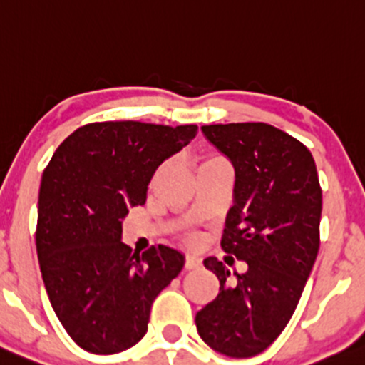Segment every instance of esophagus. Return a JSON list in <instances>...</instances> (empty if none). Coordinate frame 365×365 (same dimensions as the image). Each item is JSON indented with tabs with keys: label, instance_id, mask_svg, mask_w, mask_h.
I'll list each match as a JSON object with an SVG mask.
<instances>
[{
	"label": "esophagus",
	"instance_id": "obj_1",
	"mask_svg": "<svg viewBox=\"0 0 365 365\" xmlns=\"http://www.w3.org/2000/svg\"><path fill=\"white\" fill-rule=\"evenodd\" d=\"M200 265H202V260L199 257H195V255H187V258H185V269L187 270L199 269Z\"/></svg>",
	"mask_w": 365,
	"mask_h": 365
}]
</instances>
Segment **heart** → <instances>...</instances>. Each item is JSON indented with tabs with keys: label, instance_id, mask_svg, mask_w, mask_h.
I'll use <instances>...</instances> for the list:
<instances>
[{
	"label": "heart",
	"instance_id": "obj_1",
	"mask_svg": "<svg viewBox=\"0 0 365 365\" xmlns=\"http://www.w3.org/2000/svg\"><path fill=\"white\" fill-rule=\"evenodd\" d=\"M209 166H230V165H227V161H226L222 156H219V155H209V156L204 160V163L200 165V170L209 168ZM165 170H166V166H161V168L158 170V175L163 173Z\"/></svg>",
	"mask_w": 365,
	"mask_h": 365
}]
</instances>
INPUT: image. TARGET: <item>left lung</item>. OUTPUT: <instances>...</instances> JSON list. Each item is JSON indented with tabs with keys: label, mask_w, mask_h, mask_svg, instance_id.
Instances as JSON below:
<instances>
[{
	"label": "left lung",
	"mask_w": 365,
	"mask_h": 365,
	"mask_svg": "<svg viewBox=\"0 0 365 365\" xmlns=\"http://www.w3.org/2000/svg\"><path fill=\"white\" fill-rule=\"evenodd\" d=\"M235 166L232 207L221 247L248 270L230 279L217 258L204 260L219 294L195 316L202 340L219 354L263 352L292 318L319 250L322 187L304 144L263 122L202 125Z\"/></svg>",
	"instance_id": "8db88e82"
}]
</instances>
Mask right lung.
Wrapping results in <instances>:
<instances>
[{
  "mask_svg": "<svg viewBox=\"0 0 365 365\" xmlns=\"http://www.w3.org/2000/svg\"><path fill=\"white\" fill-rule=\"evenodd\" d=\"M197 125L95 122L68 135L43 170L35 243L43 285L68 335L91 354L130 349L146 335L156 296L185 257L122 243V219L146 202L158 166Z\"/></svg>",
  "mask_w": 365,
  "mask_h": 365,
  "instance_id": "1",
  "label": "right lung"
}]
</instances>
